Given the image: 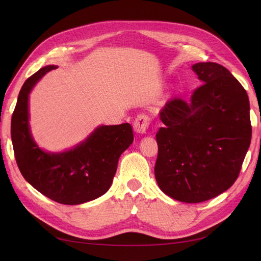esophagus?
I'll use <instances>...</instances> for the list:
<instances>
[{
	"label": "esophagus",
	"mask_w": 261,
	"mask_h": 261,
	"mask_svg": "<svg viewBox=\"0 0 261 261\" xmlns=\"http://www.w3.org/2000/svg\"><path fill=\"white\" fill-rule=\"evenodd\" d=\"M150 118L146 114H139L134 121V129L138 134H146L149 128Z\"/></svg>",
	"instance_id": "obj_1"
}]
</instances>
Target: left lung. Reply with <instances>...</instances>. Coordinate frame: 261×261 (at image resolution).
<instances>
[{"label":"left lung","instance_id":"obj_1","mask_svg":"<svg viewBox=\"0 0 261 261\" xmlns=\"http://www.w3.org/2000/svg\"><path fill=\"white\" fill-rule=\"evenodd\" d=\"M202 85L189 100L174 98L160 112L154 176L181 202L215 198L239 177L251 140L249 100L240 82L213 62L192 66Z\"/></svg>","mask_w":261,"mask_h":261}]
</instances>
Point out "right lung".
<instances>
[{
  "label": "right lung",
  "instance_id": "add662e5",
  "mask_svg": "<svg viewBox=\"0 0 261 261\" xmlns=\"http://www.w3.org/2000/svg\"><path fill=\"white\" fill-rule=\"evenodd\" d=\"M55 65L42 67L22 85L12 116V141L18 169L28 183L63 204L98 198L111 187L121 154L134 140L130 124L101 125L68 151L52 153L38 147L30 134L28 98L34 86Z\"/></svg>",
  "mask_w": 261,
  "mask_h": 261
}]
</instances>
